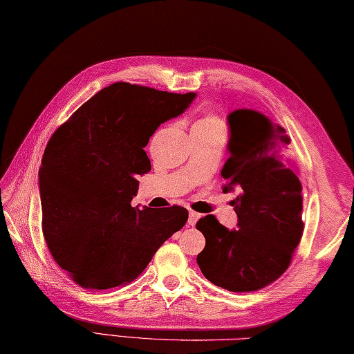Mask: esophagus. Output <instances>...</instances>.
I'll list each match as a JSON object with an SVG mask.
<instances>
[{
	"label": "esophagus",
	"instance_id": "34e87169",
	"mask_svg": "<svg viewBox=\"0 0 354 354\" xmlns=\"http://www.w3.org/2000/svg\"><path fill=\"white\" fill-rule=\"evenodd\" d=\"M200 218V214L196 211H189V217H188V225L194 226L197 223V220Z\"/></svg>",
	"mask_w": 354,
	"mask_h": 354
}]
</instances>
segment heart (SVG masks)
Returning <instances> with one entry per match:
<instances>
[{"label": "heart", "mask_w": 354, "mask_h": 354, "mask_svg": "<svg viewBox=\"0 0 354 354\" xmlns=\"http://www.w3.org/2000/svg\"><path fill=\"white\" fill-rule=\"evenodd\" d=\"M192 129H196V131L223 129V123L214 115H205V117H200L197 122L192 124Z\"/></svg>", "instance_id": "1"}]
</instances>
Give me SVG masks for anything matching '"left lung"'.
I'll return each instance as SVG.
<instances>
[{
    "label": "left lung",
    "mask_w": 354,
    "mask_h": 354,
    "mask_svg": "<svg viewBox=\"0 0 354 354\" xmlns=\"http://www.w3.org/2000/svg\"><path fill=\"white\" fill-rule=\"evenodd\" d=\"M230 158L220 174L232 200L237 230L209 214L197 222L206 240L197 263L209 282L232 292L257 291L288 268L304 232L302 185L290 137L282 126L251 109L228 115Z\"/></svg>",
    "instance_id": "8db88e82"
}]
</instances>
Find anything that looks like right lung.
<instances>
[{
	"instance_id": "add662e5",
	"label": "right lung",
	"mask_w": 354,
	"mask_h": 354,
	"mask_svg": "<svg viewBox=\"0 0 354 354\" xmlns=\"http://www.w3.org/2000/svg\"><path fill=\"white\" fill-rule=\"evenodd\" d=\"M194 97L120 82L53 132L38 172L43 234L55 262L83 288L132 282L188 220L183 206L140 211L131 200L137 177L151 171L143 149L149 137Z\"/></svg>"
}]
</instances>
